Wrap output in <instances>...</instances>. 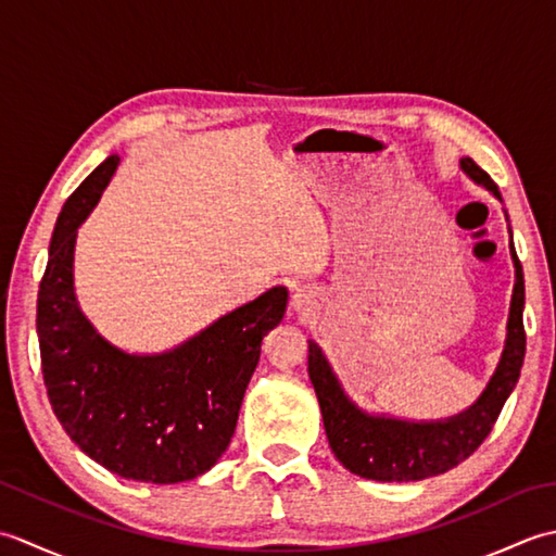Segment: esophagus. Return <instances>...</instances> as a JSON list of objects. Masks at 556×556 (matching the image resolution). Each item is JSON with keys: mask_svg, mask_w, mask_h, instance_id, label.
Wrapping results in <instances>:
<instances>
[{"mask_svg": "<svg viewBox=\"0 0 556 556\" xmlns=\"http://www.w3.org/2000/svg\"><path fill=\"white\" fill-rule=\"evenodd\" d=\"M305 305H308V301H305L303 293H296V296H293V308H296V311H303Z\"/></svg>", "mask_w": 556, "mask_h": 556, "instance_id": "34e87169", "label": "esophagus"}]
</instances>
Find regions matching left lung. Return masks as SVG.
<instances>
[{"instance_id":"left-lung-1","label":"left lung","mask_w":556,"mask_h":556,"mask_svg":"<svg viewBox=\"0 0 556 556\" xmlns=\"http://www.w3.org/2000/svg\"><path fill=\"white\" fill-rule=\"evenodd\" d=\"M460 169L502 200L497 184L473 160H460ZM511 257L516 267V285L509 323H506V344L502 361L476 404L454 418L434 422H408L370 416V413L361 410L344 394L337 375L329 368L323 349L313 339L308 341V375L317 401H320L327 440L334 456L351 473L382 482L432 478L458 466L460 460L468 458L485 442V437L492 432L494 422L500 418L504 401L509 399L511 389L518 382L526 356V285L521 260H518L514 251V243Z\"/></svg>"}]
</instances>
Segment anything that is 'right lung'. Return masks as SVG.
Segmentation results:
<instances>
[{
	"mask_svg": "<svg viewBox=\"0 0 556 556\" xmlns=\"http://www.w3.org/2000/svg\"><path fill=\"white\" fill-rule=\"evenodd\" d=\"M116 164V155L104 160L56 219L38 291L42 377L83 454L122 478L169 485L203 476L227 452L260 344L285 317L289 291H265L167 353L112 346L78 308L74 245Z\"/></svg>",
	"mask_w": 556,
	"mask_h": 556,
	"instance_id": "obj_1",
	"label": "right lung"
}]
</instances>
